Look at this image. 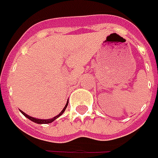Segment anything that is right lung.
Here are the masks:
<instances>
[{"label": "right lung", "instance_id": "add662e5", "mask_svg": "<svg viewBox=\"0 0 158 158\" xmlns=\"http://www.w3.org/2000/svg\"><path fill=\"white\" fill-rule=\"evenodd\" d=\"M67 105H68V102L66 103V105L64 106V107L63 108V110L58 114H57V116L53 117V118H52V119H46V120H43V119H36V118H34V117H31L30 116V115H28V114H26L24 112H23L22 110H21V112H22V114L24 115V116H26L28 119H30V121H32V122H34V123H37V124H47V123H52V122H54L57 118H58V117L60 116L61 114H62L64 112V110H65V108L67 107Z\"/></svg>", "mask_w": 158, "mask_h": 158}]
</instances>
